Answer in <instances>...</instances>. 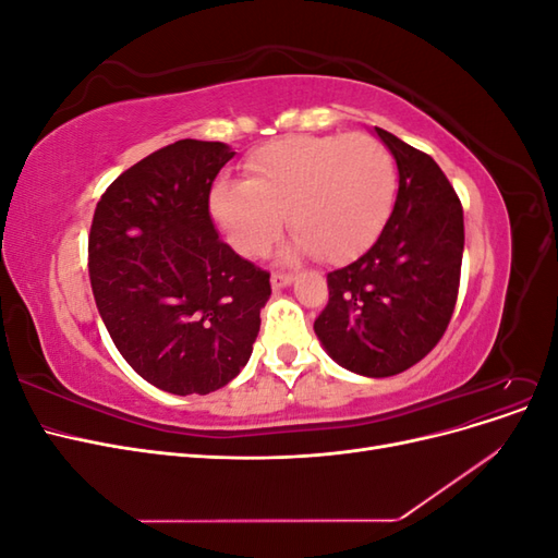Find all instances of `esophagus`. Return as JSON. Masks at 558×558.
Wrapping results in <instances>:
<instances>
[{"instance_id": "esophagus-1", "label": "esophagus", "mask_w": 558, "mask_h": 558, "mask_svg": "<svg viewBox=\"0 0 558 558\" xmlns=\"http://www.w3.org/2000/svg\"><path fill=\"white\" fill-rule=\"evenodd\" d=\"M269 281H272V289H275V291H279V289H286V286H291V283H293V275L275 272V275H272V279H269Z\"/></svg>"}]
</instances>
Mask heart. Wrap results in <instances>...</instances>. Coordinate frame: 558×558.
<instances>
[{
  "label": "heart",
  "instance_id": "b5f03b06",
  "mask_svg": "<svg viewBox=\"0 0 558 558\" xmlns=\"http://www.w3.org/2000/svg\"><path fill=\"white\" fill-rule=\"evenodd\" d=\"M396 160L373 134L293 137L260 148L246 181H218L211 211L244 256H263L286 223L298 251L349 260L377 240L396 197Z\"/></svg>",
  "mask_w": 558,
  "mask_h": 558
}]
</instances>
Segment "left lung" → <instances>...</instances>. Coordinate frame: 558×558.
Wrapping results in <instances>:
<instances>
[{
    "label": "left lung",
    "instance_id": "1",
    "mask_svg": "<svg viewBox=\"0 0 558 558\" xmlns=\"http://www.w3.org/2000/svg\"><path fill=\"white\" fill-rule=\"evenodd\" d=\"M398 165L391 216L359 260L328 275L314 332L330 359L363 377H391L442 340L463 260V207L437 162L375 128Z\"/></svg>",
    "mask_w": 558,
    "mask_h": 558
}]
</instances>
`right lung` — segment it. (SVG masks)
<instances>
[{
  "instance_id": "right-lung-1",
  "label": "right lung",
  "mask_w": 558,
  "mask_h": 558,
  "mask_svg": "<svg viewBox=\"0 0 558 558\" xmlns=\"http://www.w3.org/2000/svg\"><path fill=\"white\" fill-rule=\"evenodd\" d=\"M232 156L223 142H174L118 177L93 216L99 316L134 373L174 396H207L240 375L272 293L269 272L211 221V183Z\"/></svg>"
}]
</instances>
